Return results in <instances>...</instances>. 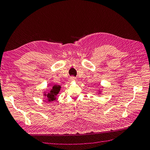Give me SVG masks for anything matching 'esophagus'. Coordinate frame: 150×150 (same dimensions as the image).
I'll return each mask as SVG.
<instances>
[{"label":"esophagus","mask_w":150,"mask_h":150,"mask_svg":"<svg viewBox=\"0 0 150 150\" xmlns=\"http://www.w3.org/2000/svg\"><path fill=\"white\" fill-rule=\"evenodd\" d=\"M77 80V78L75 77H70V81H75Z\"/></svg>","instance_id":"esophagus-1"}]
</instances>
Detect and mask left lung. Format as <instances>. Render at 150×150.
<instances>
[{
  "mask_svg": "<svg viewBox=\"0 0 150 150\" xmlns=\"http://www.w3.org/2000/svg\"><path fill=\"white\" fill-rule=\"evenodd\" d=\"M99 93H100V91H99Z\"/></svg>",
  "mask_w": 150,
  "mask_h": 150,
  "instance_id": "1",
  "label": "left lung"
}]
</instances>
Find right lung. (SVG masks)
<instances>
[{"label":"right lung","mask_w":150,"mask_h":150,"mask_svg":"<svg viewBox=\"0 0 150 150\" xmlns=\"http://www.w3.org/2000/svg\"><path fill=\"white\" fill-rule=\"evenodd\" d=\"M60 88H61L60 86L55 84V85L53 86L52 88L50 89V91H49L47 94L45 92L44 96H46V98H47V99L48 100V101L49 102L54 101V100L56 99V96L59 93V91H60Z\"/></svg>","instance_id":"add662e5"}]
</instances>
